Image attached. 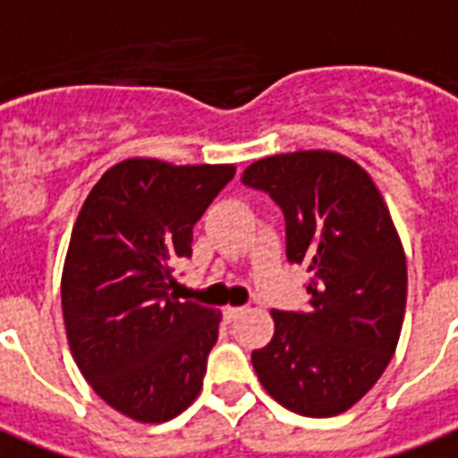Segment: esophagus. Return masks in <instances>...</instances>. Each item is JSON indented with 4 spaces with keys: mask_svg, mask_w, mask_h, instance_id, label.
<instances>
[{
    "mask_svg": "<svg viewBox=\"0 0 458 458\" xmlns=\"http://www.w3.org/2000/svg\"><path fill=\"white\" fill-rule=\"evenodd\" d=\"M245 313V308H235V306H228V308H223V318L228 320V323H233V320H238L240 315Z\"/></svg>",
    "mask_w": 458,
    "mask_h": 458,
    "instance_id": "obj_1",
    "label": "esophagus"
}]
</instances>
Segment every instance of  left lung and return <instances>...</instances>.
<instances>
[{
  "instance_id": "obj_1",
  "label": "left lung",
  "mask_w": 458,
  "mask_h": 458,
  "mask_svg": "<svg viewBox=\"0 0 458 458\" xmlns=\"http://www.w3.org/2000/svg\"><path fill=\"white\" fill-rule=\"evenodd\" d=\"M242 184L272 196L289 262L310 272L308 310H274L252 367L291 412L340 415L381 378L401 337L408 267L388 206L357 162L330 150L257 160Z\"/></svg>"
}]
</instances>
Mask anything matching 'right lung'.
Returning a JSON list of instances; mask_svg holds the SVG:
<instances>
[{
	"label": "right lung",
	"instance_id": "obj_1",
	"mask_svg": "<svg viewBox=\"0 0 458 458\" xmlns=\"http://www.w3.org/2000/svg\"><path fill=\"white\" fill-rule=\"evenodd\" d=\"M233 165H114L82 203L63 269L70 350L94 393L138 422L177 418L201 393L220 310L169 293L196 220Z\"/></svg>",
	"mask_w": 458,
	"mask_h": 458
}]
</instances>
